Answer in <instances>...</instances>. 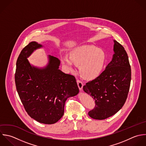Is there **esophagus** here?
Here are the masks:
<instances>
[{
  "label": "esophagus",
  "instance_id": "34e87169",
  "mask_svg": "<svg viewBox=\"0 0 146 146\" xmlns=\"http://www.w3.org/2000/svg\"><path fill=\"white\" fill-rule=\"evenodd\" d=\"M77 85H78V88L80 89V90H82V88H83V83L80 81V80H77Z\"/></svg>",
  "mask_w": 146,
  "mask_h": 146
}]
</instances>
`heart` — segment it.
I'll return each mask as SVG.
<instances>
[{
    "instance_id": "obj_1",
    "label": "heart",
    "mask_w": 146,
    "mask_h": 146,
    "mask_svg": "<svg viewBox=\"0 0 146 146\" xmlns=\"http://www.w3.org/2000/svg\"><path fill=\"white\" fill-rule=\"evenodd\" d=\"M61 62L71 72L75 70L74 64L78 65L81 76L85 80H93L102 73L106 62V54L94 45H83L72 49L69 57L61 55Z\"/></svg>"
}]
</instances>
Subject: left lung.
Masks as SVG:
<instances>
[{
    "instance_id": "obj_1",
    "label": "left lung",
    "mask_w": 146,
    "mask_h": 146,
    "mask_svg": "<svg viewBox=\"0 0 146 146\" xmlns=\"http://www.w3.org/2000/svg\"><path fill=\"white\" fill-rule=\"evenodd\" d=\"M114 54L105 70L97 78L84 86V91L95 100L94 109L88 113L102 120L117 113L124 105L131 82V66L123 46L114 40Z\"/></svg>"
}]
</instances>
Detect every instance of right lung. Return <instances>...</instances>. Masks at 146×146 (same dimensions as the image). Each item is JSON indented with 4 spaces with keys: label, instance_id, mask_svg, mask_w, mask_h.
<instances>
[{
    "label": "right lung",
    "instance_id": "obj_1",
    "mask_svg": "<svg viewBox=\"0 0 146 146\" xmlns=\"http://www.w3.org/2000/svg\"><path fill=\"white\" fill-rule=\"evenodd\" d=\"M43 47L36 41L25 46L16 61L15 76L16 90L28 114L44 124L56 123L63 116L68 98L78 94L75 77L59 69L58 58L48 56V63L43 68L35 66L27 58Z\"/></svg>",
    "mask_w": 146,
    "mask_h": 146
}]
</instances>
